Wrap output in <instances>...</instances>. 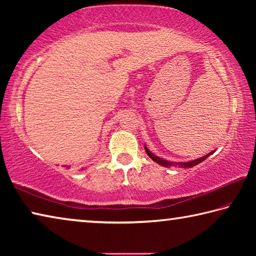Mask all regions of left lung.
<instances>
[{
	"label": "left lung",
	"mask_w": 256,
	"mask_h": 256,
	"mask_svg": "<svg viewBox=\"0 0 256 256\" xmlns=\"http://www.w3.org/2000/svg\"><path fill=\"white\" fill-rule=\"evenodd\" d=\"M144 150H146V154H148L149 157H150L151 159H152L154 162L162 164V166L166 167V168H170V167H172V166L180 167V168H190V167H194V166H196L198 164L204 162V160H206L208 157H209L210 154H212L214 152V151H211L210 154H206V156H203V157H201V158H198V159H196V160H190V162H168V160H164V159H162V158H160V157H158V156H154L148 148H146V146H144Z\"/></svg>",
	"instance_id": "1"
}]
</instances>
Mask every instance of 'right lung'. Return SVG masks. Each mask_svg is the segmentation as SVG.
Segmentation results:
<instances>
[{
	"instance_id": "right-lung-1",
	"label": "right lung",
	"mask_w": 256,
	"mask_h": 256,
	"mask_svg": "<svg viewBox=\"0 0 256 256\" xmlns=\"http://www.w3.org/2000/svg\"><path fill=\"white\" fill-rule=\"evenodd\" d=\"M66 168H68V167H66Z\"/></svg>"
}]
</instances>
